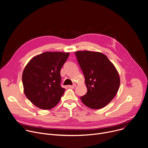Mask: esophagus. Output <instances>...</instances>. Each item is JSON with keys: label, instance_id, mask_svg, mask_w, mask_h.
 Segmentation results:
<instances>
[{"label": "esophagus", "instance_id": "obj_1", "mask_svg": "<svg viewBox=\"0 0 148 148\" xmlns=\"http://www.w3.org/2000/svg\"><path fill=\"white\" fill-rule=\"evenodd\" d=\"M68 87H69V88H70L74 89V88L76 87V85H75V84H74V85H73V86H69Z\"/></svg>", "mask_w": 148, "mask_h": 148}]
</instances>
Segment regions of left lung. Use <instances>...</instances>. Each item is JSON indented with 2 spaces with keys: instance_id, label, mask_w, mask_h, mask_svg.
<instances>
[{
  "instance_id": "left-lung-1",
  "label": "left lung",
  "mask_w": 148,
  "mask_h": 148,
  "mask_svg": "<svg viewBox=\"0 0 148 148\" xmlns=\"http://www.w3.org/2000/svg\"><path fill=\"white\" fill-rule=\"evenodd\" d=\"M78 62L85 77L87 92L80 98L91 109H100L116 95L120 78L115 67L108 57L99 52L77 51Z\"/></svg>"
}]
</instances>
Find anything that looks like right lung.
<instances>
[{
	"label": "right lung",
	"instance_id": "1",
	"mask_svg": "<svg viewBox=\"0 0 148 148\" xmlns=\"http://www.w3.org/2000/svg\"><path fill=\"white\" fill-rule=\"evenodd\" d=\"M69 53L45 52L32 58L22 74L24 92L37 107L50 110L60 101L65 89L61 87L60 70Z\"/></svg>",
	"mask_w": 148,
	"mask_h": 148
}]
</instances>
